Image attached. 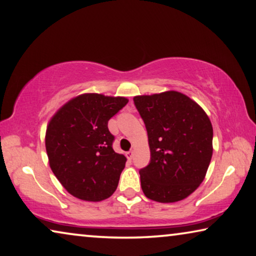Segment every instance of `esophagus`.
<instances>
[{
    "mask_svg": "<svg viewBox=\"0 0 256 256\" xmlns=\"http://www.w3.org/2000/svg\"><path fill=\"white\" fill-rule=\"evenodd\" d=\"M126 156H127L128 160H132V156H134V152H132V150H129V152H127V154H126Z\"/></svg>",
    "mask_w": 256,
    "mask_h": 256,
    "instance_id": "obj_1",
    "label": "esophagus"
}]
</instances>
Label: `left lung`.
I'll return each mask as SVG.
<instances>
[{
  "instance_id": "1",
  "label": "left lung",
  "mask_w": 256,
  "mask_h": 256,
  "mask_svg": "<svg viewBox=\"0 0 256 256\" xmlns=\"http://www.w3.org/2000/svg\"><path fill=\"white\" fill-rule=\"evenodd\" d=\"M148 130L150 163L140 170L146 198L178 202L203 182L212 158L211 121L198 103L179 92L135 96Z\"/></svg>"
}]
</instances>
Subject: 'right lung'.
I'll list each match as a JSON object with an SVG mask.
<instances>
[{
	"label": "right lung",
	"mask_w": 256,
	"mask_h": 256,
	"mask_svg": "<svg viewBox=\"0 0 256 256\" xmlns=\"http://www.w3.org/2000/svg\"><path fill=\"white\" fill-rule=\"evenodd\" d=\"M127 103L124 98L82 94L50 121L45 137L50 166L74 198L98 202L118 187L127 158L113 150L108 122Z\"/></svg>",
	"instance_id": "right-lung-1"
}]
</instances>
